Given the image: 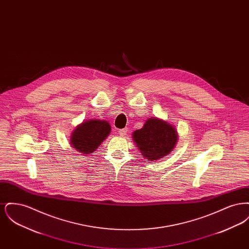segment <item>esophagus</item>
I'll return each instance as SVG.
<instances>
[{
  "mask_svg": "<svg viewBox=\"0 0 249 249\" xmlns=\"http://www.w3.org/2000/svg\"><path fill=\"white\" fill-rule=\"evenodd\" d=\"M119 133L120 136H122V137H123V136H125V135L127 134V130H126V129H122V130H119Z\"/></svg>",
  "mask_w": 249,
  "mask_h": 249,
  "instance_id": "obj_1",
  "label": "esophagus"
}]
</instances>
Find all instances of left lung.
Instances as JSON below:
<instances>
[{"label": "left lung", "mask_w": 249, "mask_h": 249, "mask_svg": "<svg viewBox=\"0 0 249 249\" xmlns=\"http://www.w3.org/2000/svg\"><path fill=\"white\" fill-rule=\"evenodd\" d=\"M133 140L144 159L156 160L169 154L178 142L176 129L161 119H147L143 127L133 132Z\"/></svg>", "instance_id": "8db88e82"}]
</instances>
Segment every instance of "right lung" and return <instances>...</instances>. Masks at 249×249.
<instances>
[{
	"instance_id": "right-lung-1",
	"label": "right lung",
	"mask_w": 249,
	"mask_h": 249,
	"mask_svg": "<svg viewBox=\"0 0 249 249\" xmlns=\"http://www.w3.org/2000/svg\"><path fill=\"white\" fill-rule=\"evenodd\" d=\"M110 130L107 121L92 119L83 122L71 133V145L82 154H91L107 138Z\"/></svg>"
}]
</instances>
